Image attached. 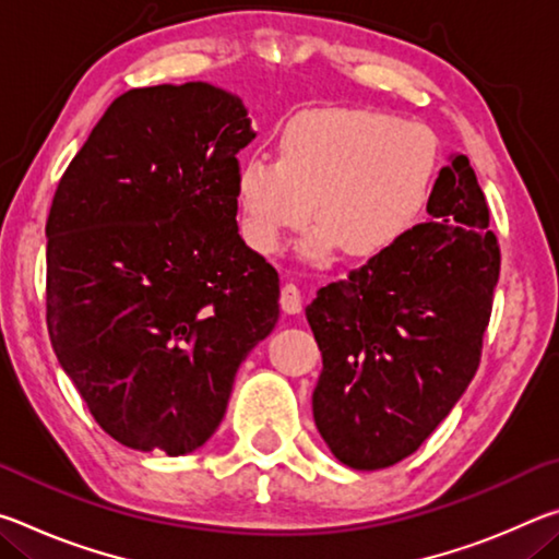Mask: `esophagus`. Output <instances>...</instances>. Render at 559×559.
I'll use <instances>...</instances> for the list:
<instances>
[{
  "label": "esophagus",
  "instance_id": "esophagus-1",
  "mask_svg": "<svg viewBox=\"0 0 559 559\" xmlns=\"http://www.w3.org/2000/svg\"><path fill=\"white\" fill-rule=\"evenodd\" d=\"M281 308L286 310V313H300L302 310V293L296 283H286V286L281 288Z\"/></svg>",
  "mask_w": 559,
  "mask_h": 559
}]
</instances>
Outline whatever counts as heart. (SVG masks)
I'll use <instances>...</instances> for the list:
<instances>
[{"instance_id": "heart-1", "label": "heart", "mask_w": 559, "mask_h": 559, "mask_svg": "<svg viewBox=\"0 0 559 559\" xmlns=\"http://www.w3.org/2000/svg\"><path fill=\"white\" fill-rule=\"evenodd\" d=\"M437 143L427 130L370 110L323 108L290 118L278 159L251 153L236 173L243 234L273 253L316 216L323 229L310 249L333 241L353 257L382 251L427 200Z\"/></svg>"}]
</instances>
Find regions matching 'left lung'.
Instances as JSON below:
<instances>
[{
    "label": "left lung",
    "mask_w": 559,
    "mask_h": 559,
    "mask_svg": "<svg viewBox=\"0 0 559 559\" xmlns=\"http://www.w3.org/2000/svg\"><path fill=\"white\" fill-rule=\"evenodd\" d=\"M427 212L306 308L323 353L316 427L349 468L414 453L478 370L500 246L466 155H449Z\"/></svg>",
    "instance_id": "obj_1"
}]
</instances>
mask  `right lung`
<instances>
[{"mask_svg":"<svg viewBox=\"0 0 559 559\" xmlns=\"http://www.w3.org/2000/svg\"><path fill=\"white\" fill-rule=\"evenodd\" d=\"M239 98L210 83L122 93L56 187L46 325L98 427L182 456L224 419L278 320V273L236 226Z\"/></svg>","mask_w":559,"mask_h":559,"instance_id":"add662e5","label":"right lung"}]
</instances>
